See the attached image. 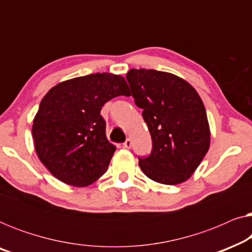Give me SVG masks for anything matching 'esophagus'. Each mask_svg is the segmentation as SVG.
Segmentation results:
<instances>
[{
  "mask_svg": "<svg viewBox=\"0 0 252 252\" xmlns=\"http://www.w3.org/2000/svg\"><path fill=\"white\" fill-rule=\"evenodd\" d=\"M123 146H124V148H126V149H129L130 146H132V141H130L129 139H126L125 142L123 143Z\"/></svg>",
  "mask_w": 252,
  "mask_h": 252,
  "instance_id": "esophagus-1",
  "label": "esophagus"
}]
</instances>
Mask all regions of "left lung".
<instances>
[{"mask_svg": "<svg viewBox=\"0 0 252 252\" xmlns=\"http://www.w3.org/2000/svg\"><path fill=\"white\" fill-rule=\"evenodd\" d=\"M126 79L153 140L149 156L139 158L141 170L163 185L188 180L210 147L208 117L197 92L168 72L132 68Z\"/></svg>", "mask_w": 252, "mask_h": 252, "instance_id": "8db88e82", "label": "left lung"}]
</instances>
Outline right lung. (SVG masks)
I'll return each mask as SVG.
<instances>
[{
	"label": "right lung",
	"instance_id": "1",
	"mask_svg": "<svg viewBox=\"0 0 252 252\" xmlns=\"http://www.w3.org/2000/svg\"><path fill=\"white\" fill-rule=\"evenodd\" d=\"M120 95L129 96L125 78L106 72L63 81L44 95L32 135L37 157L55 178L85 187L105 173L116 147L106 139L101 109Z\"/></svg>",
	"mask_w": 252,
	"mask_h": 252
}]
</instances>
